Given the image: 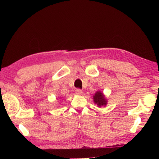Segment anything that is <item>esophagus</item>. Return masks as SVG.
I'll return each mask as SVG.
<instances>
[{"label":"esophagus","instance_id":"1","mask_svg":"<svg viewBox=\"0 0 159 159\" xmlns=\"http://www.w3.org/2000/svg\"><path fill=\"white\" fill-rule=\"evenodd\" d=\"M75 93H76L77 95H82L83 91H82V90L80 89H77L75 90Z\"/></svg>","mask_w":159,"mask_h":159}]
</instances>
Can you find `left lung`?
<instances>
[{
    "label": "left lung",
    "instance_id": "obj_1",
    "mask_svg": "<svg viewBox=\"0 0 159 159\" xmlns=\"http://www.w3.org/2000/svg\"><path fill=\"white\" fill-rule=\"evenodd\" d=\"M93 102L95 104L98 105L99 107L102 106H105L107 103V101L105 99V95L101 91H97L93 95Z\"/></svg>",
    "mask_w": 159,
    "mask_h": 159
}]
</instances>
